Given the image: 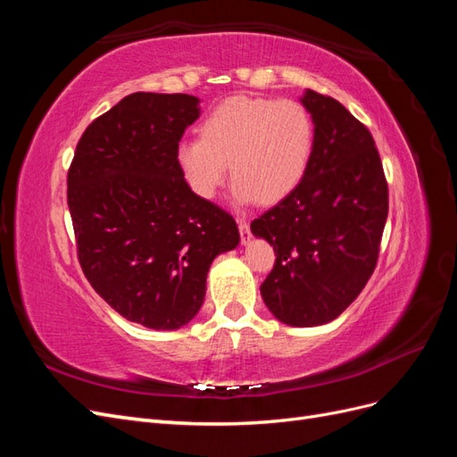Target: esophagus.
I'll return each instance as SVG.
<instances>
[{"label":"esophagus","mask_w":457,"mask_h":457,"mask_svg":"<svg viewBox=\"0 0 457 457\" xmlns=\"http://www.w3.org/2000/svg\"><path fill=\"white\" fill-rule=\"evenodd\" d=\"M238 230H240V237H242V244L250 242L252 232H250V223H247L245 219H238Z\"/></svg>","instance_id":"esophagus-1"}]
</instances>
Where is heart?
Here are the masks:
<instances>
[{
  "mask_svg": "<svg viewBox=\"0 0 457 457\" xmlns=\"http://www.w3.org/2000/svg\"><path fill=\"white\" fill-rule=\"evenodd\" d=\"M200 141L177 146V163L196 196L212 200L234 179L238 204H278L305 177L312 154V120L297 101L232 96L215 106L198 128Z\"/></svg>",
  "mask_w": 457,
  "mask_h": 457,
  "instance_id": "heart-1",
  "label": "heart"
}]
</instances>
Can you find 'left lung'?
<instances>
[{
  "label": "left lung",
  "instance_id": "left-lung-1",
  "mask_svg": "<svg viewBox=\"0 0 457 457\" xmlns=\"http://www.w3.org/2000/svg\"><path fill=\"white\" fill-rule=\"evenodd\" d=\"M314 123L312 154L292 195L252 223L276 253L261 284L269 311L287 326L331 322L376 269L389 188L364 123L331 96L301 99Z\"/></svg>",
  "mask_w": 457,
  "mask_h": 457
}]
</instances>
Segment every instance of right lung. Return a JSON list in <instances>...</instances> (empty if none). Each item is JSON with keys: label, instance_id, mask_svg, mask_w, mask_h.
Wrapping results in <instances>:
<instances>
[{"label": "right lung", "instance_id": "obj_1", "mask_svg": "<svg viewBox=\"0 0 457 457\" xmlns=\"http://www.w3.org/2000/svg\"><path fill=\"white\" fill-rule=\"evenodd\" d=\"M198 104L185 93L128 95L89 123L68 170L81 270L116 312L152 329L188 324L213 259L240 242L232 215L196 196L179 170Z\"/></svg>", "mask_w": 457, "mask_h": 457}]
</instances>
